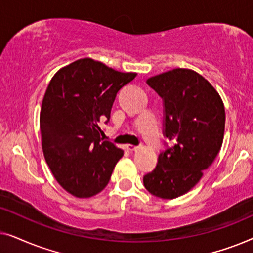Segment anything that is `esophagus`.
<instances>
[{
    "label": "esophagus",
    "mask_w": 253,
    "mask_h": 253,
    "mask_svg": "<svg viewBox=\"0 0 253 253\" xmlns=\"http://www.w3.org/2000/svg\"><path fill=\"white\" fill-rule=\"evenodd\" d=\"M126 148L129 151H137L139 146H134V145H126Z\"/></svg>",
    "instance_id": "1"
}]
</instances>
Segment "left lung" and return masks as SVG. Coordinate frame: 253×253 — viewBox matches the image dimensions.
<instances>
[{
	"instance_id": "1",
	"label": "left lung",
	"mask_w": 253,
	"mask_h": 253,
	"mask_svg": "<svg viewBox=\"0 0 253 253\" xmlns=\"http://www.w3.org/2000/svg\"><path fill=\"white\" fill-rule=\"evenodd\" d=\"M164 101V136L172 143L144 176L146 190L162 199L190 191L215 160L223 141L226 114L219 93L203 76L174 69L148 78Z\"/></svg>"
}]
</instances>
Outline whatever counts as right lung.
Masks as SVG:
<instances>
[{"instance_id": "add662e5", "label": "right lung", "mask_w": 253, "mask_h": 253, "mask_svg": "<svg viewBox=\"0 0 253 253\" xmlns=\"http://www.w3.org/2000/svg\"><path fill=\"white\" fill-rule=\"evenodd\" d=\"M136 76L82 58L51 78L40 112L42 150L54 177L72 196L101 192L123 157L121 148L102 141L100 122H109L116 94Z\"/></svg>"}]
</instances>
